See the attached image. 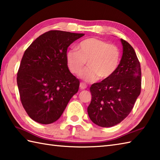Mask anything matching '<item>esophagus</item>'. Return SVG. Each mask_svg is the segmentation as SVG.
Here are the masks:
<instances>
[{"label": "esophagus", "mask_w": 160, "mask_h": 160, "mask_svg": "<svg viewBox=\"0 0 160 160\" xmlns=\"http://www.w3.org/2000/svg\"><path fill=\"white\" fill-rule=\"evenodd\" d=\"M87 84L83 83V82H81V83L80 84V88L81 89H85L87 88Z\"/></svg>", "instance_id": "1"}]
</instances>
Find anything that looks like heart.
<instances>
[{
  "label": "heart",
  "instance_id": "1",
  "mask_svg": "<svg viewBox=\"0 0 160 160\" xmlns=\"http://www.w3.org/2000/svg\"><path fill=\"white\" fill-rule=\"evenodd\" d=\"M120 59V51L117 46L95 37L82 41L78 51L71 49L66 55L67 67L74 75L79 73L87 62L89 67L81 72L80 76L89 82L98 78L100 80L109 79L117 70Z\"/></svg>",
  "mask_w": 160,
  "mask_h": 160
}]
</instances>
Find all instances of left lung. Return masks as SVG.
Returning <instances> with one entry per match:
<instances>
[{
  "mask_svg": "<svg viewBox=\"0 0 160 160\" xmlns=\"http://www.w3.org/2000/svg\"><path fill=\"white\" fill-rule=\"evenodd\" d=\"M123 55L113 76L90 87L92 101L87 108L93 123L98 126H116L132 111L142 89L140 62L132 46L124 39Z\"/></svg>",
  "mask_w": 160,
  "mask_h": 160,
  "instance_id": "1",
  "label": "left lung"
}]
</instances>
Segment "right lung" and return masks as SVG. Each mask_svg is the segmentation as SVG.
<instances>
[{"instance_id":"obj_1","label":"right lung","mask_w":160,"mask_h":160,"mask_svg":"<svg viewBox=\"0 0 160 160\" xmlns=\"http://www.w3.org/2000/svg\"><path fill=\"white\" fill-rule=\"evenodd\" d=\"M84 34L50 30L26 50L17 72L20 99L34 121L50 124L59 119L78 92L79 80L67 67L68 47Z\"/></svg>"}]
</instances>
